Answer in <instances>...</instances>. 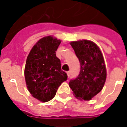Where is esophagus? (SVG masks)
<instances>
[{"label":"esophagus","mask_w":127,"mask_h":127,"mask_svg":"<svg viewBox=\"0 0 127 127\" xmlns=\"http://www.w3.org/2000/svg\"><path fill=\"white\" fill-rule=\"evenodd\" d=\"M66 73H67V76H68V77H70V75H71V71H67L66 72Z\"/></svg>","instance_id":"1"}]
</instances>
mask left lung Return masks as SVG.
<instances>
[{"label": "left lung", "mask_w": 127, "mask_h": 127, "mask_svg": "<svg viewBox=\"0 0 127 127\" xmlns=\"http://www.w3.org/2000/svg\"><path fill=\"white\" fill-rule=\"evenodd\" d=\"M80 63V71L76 78L70 80L69 86L75 96L89 101L100 93L106 80V68L101 50L88 40L71 43Z\"/></svg>", "instance_id": "left-lung-1"}]
</instances>
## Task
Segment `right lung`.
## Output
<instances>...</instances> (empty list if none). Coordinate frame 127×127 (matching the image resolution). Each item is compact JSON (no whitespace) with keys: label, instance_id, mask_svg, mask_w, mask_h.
I'll use <instances>...</instances> for the list:
<instances>
[{"label":"right lung","instance_id":"add662e5","mask_svg":"<svg viewBox=\"0 0 127 127\" xmlns=\"http://www.w3.org/2000/svg\"><path fill=\"white\" fill-rule=\"evenodd\" d=\"M61 40L45 36L32 48L27 57L24 75L27 88L34 98L42 102L52 99L67 75L61 70L56 51Z\"/></svg>","mask_w":127,"mask_h":127}]
</instances>
